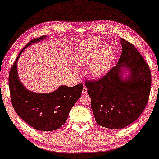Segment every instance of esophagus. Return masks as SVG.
Returning <instances> with one entry per match:
<instances>
[{
	"instance_id": "1",
	"label": "esophagus",
	"mask_w": 159,
	"mask_h": 159,
	"mask_svg": "<svg viewBox=\"0 0 159 159\" xmlns=\"http://www.w3.org/2000/svg\"><path fill=\"white\" fill-rule=\"evenodd\" d=\"M87 92V88L85 86H84V87H83V89H82V94H85Z\"/></svg>"
}]
</instances>
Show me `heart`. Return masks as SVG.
Segmentation results:
<instances>
[{
	"instance_id": "obj_1",
	"label": "heart",
	"mask_w": 159,
	"mask_h": 159,
	"mask_svg": "<svg viewBox=\"0 0 159 159\" xmlns=\"http://www.w3.org/2000/svg\"><path fill=\"white\" fill-rule=\"evenodd\" d=\"M114 50L110 45L102 48L99 40L89 39L77 51L75 61L77 65H89V72L93 77H101L110 70L114 59Z\"/></svg>"
}]
</instances>
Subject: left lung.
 <instances>
[{
  "instance_id": "obj_1",
  "label": "left lung",
  "mask_w": 159,
  "mask_h": 159,
  "mask_svg": "<svg viewBox=\"0 0 159 159\" xmlns=\"http://www.w3.org/2000/svg\"><path fill=\"white\" fill-rule=\"evenodd\" d=\"M121 41L122 52L116 65L98 80H85L95 121L111 129L126 127L140 116L151 87L148 65L133 44ZM123 66L130 71L125 80L120 77Z\"/></svg>"
}]
</instances>
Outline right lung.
<instances>
[{"instance_id":"obj_1","label":"right lung","mask_w":159,"mask_h":159,"mask_svg":"<svg viewBox=\"0 0 159 159\" xmlns=\"http://www.w3.org/2000/svg\"><path fill=\"white\" fill-rule=\"evenodd\" d=\"M45 36L34 38L22 49L9 72L8 85L12 104L17 114L36 130L54 131L60 128L72 107L82 94L83 84L61 86L49 94L34 93L26 89L18 79L17 61L25 49Z\"/></svg>"}]
</instances>
